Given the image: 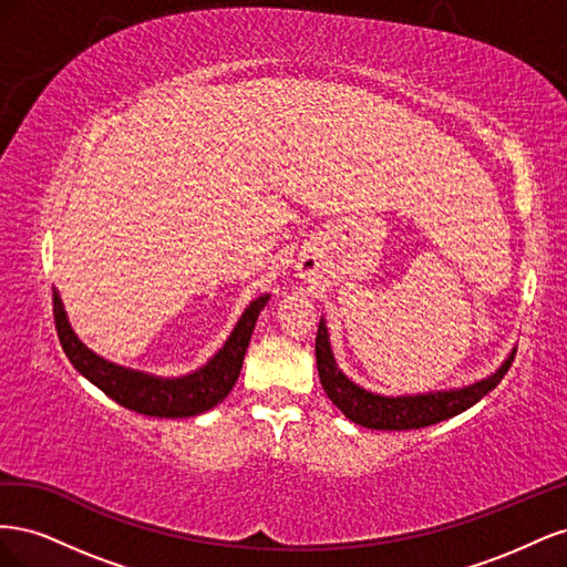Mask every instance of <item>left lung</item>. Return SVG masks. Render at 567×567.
Returning <instances> with one entry per match:
<instances>
[{"label":"left lung","instance_id":"obj_1","mask_svg":"<svg viewBox=\"0 0 567 567\" xmlns=\"http://www.w3.org/2000/svg\"><path fill=\"white\" fill-rule=\"evenodd\" d=\"M315 352H317L321 388L326 390V394H329V400L350 421L371 427V431H416V427L433 425L461 414V411L471 409L475 402L483 400L489 390H494L502 383L506 371L513 364V357H516V350H513L499 371L492 373L489 379L473 383L468 388L447 390V392L409 394V398H383V394H373L364 388L354 385L348 375L336 367L323 319L319 321Z\"/></svg>","mask_w":567,"mask_h":567}]
</instances>
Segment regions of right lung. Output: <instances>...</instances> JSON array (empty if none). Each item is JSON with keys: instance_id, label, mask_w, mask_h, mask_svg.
I'll return each instance as SVG.
<instances>
[{"instance_id": "right-lung-1", "label": "right lung", "mask_w": 567, "mask_h": 567, "mask_svg": "<svg viewBox=\"0 0 567 567\" xmlns=\"http://www.w3.org/2000/svg\"><path fill=\"white\" fill-rule=\"evenodd\" d=\"M267 300L269 296H262L250 302L244 317L238 319L229 340L225 342V348H221L203 369L184 375V379H156V375L123 369L96 357L92 350L82 346L71 326H68L61 298L56 293L54 323L61 348L65 357L71 359V364L99 390H104L120 406L144 416L188 419L219 404L238 381L255 321L260 317V310L267 305Z\"/></svg>"}]
</instances>
